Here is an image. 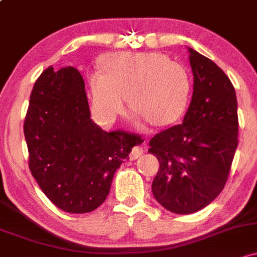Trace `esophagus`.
I'll use <instances>...</instances> for the list:
<instances>
[{
  "label": "esophagus",
  "instance_id": "obj_1",
  "mask_svg": "<svg viewBox=\"0 0 257 257\" xmlns=\"http://www.w3.org/2000/svg\"><path fill=\"white\" fill-rule=\"evenodd\" d=\"M142 146L146 145V140H142V143H141ZM143 153V147H141V146H135L134 148H132L131 153H130V159L131 161H135V159L140 158L141 156H142Z\"/></svg>",
  "mask_w": 257,
  "mask_h": 257
}]
</instances>
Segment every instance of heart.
<instances>
[{
  "label": "heart",
  "mask_w": 257,
  "mask_h": 257,
  "mask_svg": "<svg viewBox=\"0 0 257 257\" xmlns=\"http://www.w3.org/2000/svg\"><path fill=\"white\" fill-rule=\"evenodd\" d=\"M93 112L112 120L125 106L156 126L173 122L183 112L189 78L179 63L159 52H117L101 59V71L89 76Z\"/></svg>",
  "instance_id": "b5f03b06"
}]
</instances>
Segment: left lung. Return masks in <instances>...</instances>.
<instances>
[{
    "mask_svg": "<svg viewBox=\"0 0 257 257\" xmlns=\"http://www.w3.org/2000/svg\"><path fill=\"white\" fill-rule=\"evenodd\" d=\"M194 74L191 103L181 125L159 132L148 152L158 158L154 198L168 211L205 208L224 187L238 147V103L228 76L189 48Z\"/></svg>",
    "mask_w": 257,
    "mask_h": 257,
    "instance_id": "obj_1",
    "label": "left lung"
}]
</instances>
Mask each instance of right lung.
I'll return each mask as SVG.
<instances>
[{
    "mask_svg": "<svg viewBox=\"0 0 257 257\" xmlns=\"http://www.w3.org/2000/svg\"><path fill=\"white\" fill-rule=\"evenodd\" d=\"M29 169L43 192L68 213L94 211L114 174L136 146L135 135L106 132L93 122L82 74L49 67L30 94L24 120Z\"/></svg>",
    "mask_w": 257,
    "mask_h": 257,
    "instance_id": "right-lung-1",
    "label": "right lung"
}]
</instances>
